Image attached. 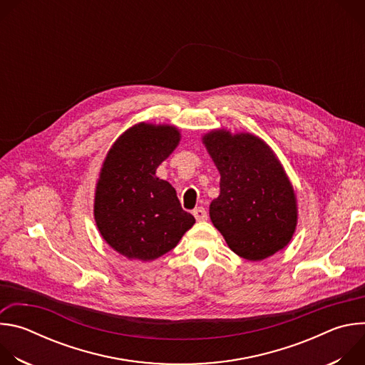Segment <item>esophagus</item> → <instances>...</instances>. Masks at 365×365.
Listing matches in <instances>:
<instances>
[{"label":"esophagus","mask_w":365,"mask_h":365,"mask_svg":"<svg viewBox=\"0 0 365 365\" xmlns=\"http://www.w3.org/2000/svg\"><path fill=\"white\" fill-rule=\"evenodd\" d=\"M192 214H193V217L196 218V221H206V220H207V214H206V211H205V207H202V206L195 207Z\"/></svg>","instance_id":"34e87169"}]
</instances>
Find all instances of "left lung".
I'll return each mask as SVG.
<instances>
[{"mask_svg": "<svg viewBox=\"0 0 365 365\" xmlns=\"http://www.w3.org/2000/svg\"><path fill=\"white\" fill-rule=\"evenodd\" d=\"M203 144L220 170V196L210 205L214 227L250 262L283 250L297 224L293 186L273 150L250 133L214 130Z\"/></svg>", "mask_w": 365, "mask_h": 365, "instance_id": "left-lung-1", "label": "left lung"}]
</instances>
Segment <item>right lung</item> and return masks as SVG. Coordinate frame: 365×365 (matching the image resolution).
<instances>
[{
  "mask_svg": "<svg viewBox=\"0 0 365 365\" xmlns=\"http://www.w3.org/2000/svg\"><path fill=\"white\" fill-rule=\"evenodd\" d=\"M179 141L173 125L140 123L117 138L102 163L95 222L102 238L130 259L162 257L195 224L182 210L175 187L155 176Z\"/></svg>",
  "mask_w": 365,
  "mask_h": 365,
  "instance_id": "right-lung-1",
  "label": "right lung"
}]
</instances>
